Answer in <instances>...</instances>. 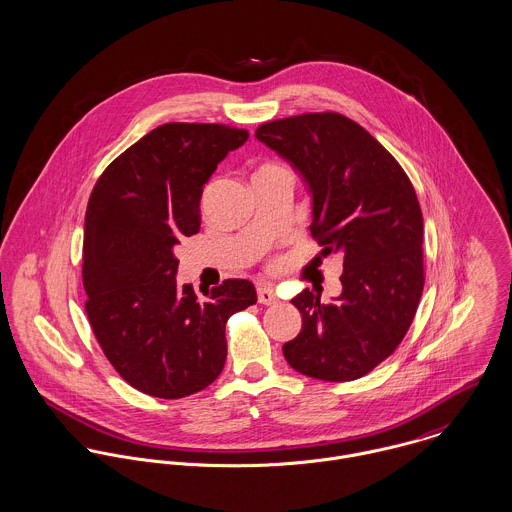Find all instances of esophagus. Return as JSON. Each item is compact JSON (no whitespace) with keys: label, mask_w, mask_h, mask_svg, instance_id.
<instances>
[{"label":"esophagus","mask_w":512,"mask_h":512,"mask_svg":"<svg viewBox=\"0 0 512 512\" xmlns=\"http://www.w3.org/2000/svg\"><path fill=\"white\" fill-rule=\"evenodd\" d=\"M278 301V293L270 285H260L258 287V303H262V305H276Z\"/></svg>","instance_id":"esophagus-1"}]
</instances>
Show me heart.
I'll list each match as a JSON object with an SVG mask.
<instances>
[{"mask_svg": "<svg viewBox=\"0 0 512 512\" xmlns=\"http://www.w3.org/2000/svg\"><path fill=\"white\" fill-rule=\"evenodd\" d=\"M281 170H287L285 166H281L278 162H264L258 166L256 174L254 176H264V174H274V172H281Z\"/></svg>", "mask_w": 512, "mask_h": 512, "instance_id": "b5f03b06", "label": "heart"}]
</instances>
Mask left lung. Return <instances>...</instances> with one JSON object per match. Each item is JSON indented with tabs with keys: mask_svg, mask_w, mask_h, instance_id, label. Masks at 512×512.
Masks as SVG:
<instances>
[{
	"mask_svg": "<svg viewBox=\"0 0 512 512\" xmlns=\"http://www.w3.org/2000/svg\"><path fill=\"white\" fill-rule=\"evenodd\" d=\"M256 139L301 172L313 193V238L325 256H344L340 297L323 303L305 289L291 299L303 326L283 344V356L315 379H358L395 352L419 307L424 227L415 187L401 164L342 113L268 121Z\"/></svg>",
	"mask_w": 512,
	"mask_h": 512,
	"instance_id": "left-lung-1",
	"label": "left lung"
}]
</instances>
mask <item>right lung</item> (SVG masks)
I'll use <instances>...</instances> for the list:
<instances>
[{
	"mask_svg": "<svg viewBox=\"0 0 512 512\" xmlns=\"http://www.w3.org/2000/svg\"><path fill=\"white\" fill-rule=\"evenodd\" d=\"M248 139L219 123H166L119 154L93 186L82 279L93 334L117 373L160 399H182L225 368V326L256 303L248 279L197 297L180 287L176 244L199 233V201L217 164Z\"/></svg>",
	"mask_w": 512,
	"mask_h": 512,
	"instance_id": "right-lung-1",
	"label": "right lung"
}]
</instances>
